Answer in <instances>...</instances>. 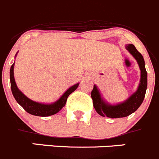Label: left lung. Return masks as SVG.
Instances as JSON below:
<instances>
[{"mask_svg":"<svg viewBox=\"0 0 159 159\" xmlns=\"http://www.w3.org/2000/svg\"><path fill=\"white\" fill-rule=\"evenodd\" d=\"M125 48L136 60L140 69V80L139 86L137 90L125 101L116 104H110L103 98L98 87L94 84V88L91 91L93 105L96 112L102 116H107L110 118H120L129 116L137 110L145 97L148 87V73L145 68L143 57L134 45H126Z\"/></svg>","mask_w":159,"mask_h":159,"instance_id":"1","label":"left lung"}]
</instances>
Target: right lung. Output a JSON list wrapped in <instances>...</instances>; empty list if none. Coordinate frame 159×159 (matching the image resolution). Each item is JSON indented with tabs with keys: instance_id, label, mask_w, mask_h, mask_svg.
Wrapping results in <instances>:
<instances>
[{
	"instance_id": "1",
	"label": "right lung",
	"mask_w": 159,
	"mask_h": 159,
	"mask_svg": "<svg viewBox=\"0 0 159 159\" xmlns=\"http://www.w3.org/2000/svg\"><path fill=\"white\" fill-rule=\"evenodd\" d=\"M14 65L15 62L11 66L10 68V83H11V89L13 96L16 100L17 102L23 107L28 113H30L34 116H48L51 115L56 114L65 106L68 95L72 94L74 91L76 90L79 86V83L74 84L73 86L70 87L63 94H62L58 100L53 103H42L39 102L33 101L27 98L25 94H23L21 91L18 88L16 84L15 78H14Z\"/></svg>"
}]
</instances>
